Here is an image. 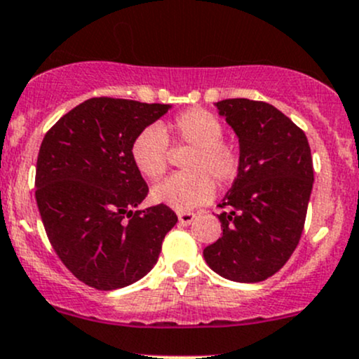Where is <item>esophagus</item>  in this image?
Wrapping results in <instances>:
<instances>
[{
	"label": "esophagus",
	"instance_id": "34e87169",
	"mask_svg": "<svg viewBox=\"0 0 359 359\" xmlns=\"http://www.w3.org/2000/svg\"><path fill=\"white\" fill-rule=\"evenodd\" d=\"M178 220L181 225H190L193 220H195V213L191 212H180L178 213Z\"/></svg>",
	"mask_w": 359,
	"mask_h": 359
}]
</instances>
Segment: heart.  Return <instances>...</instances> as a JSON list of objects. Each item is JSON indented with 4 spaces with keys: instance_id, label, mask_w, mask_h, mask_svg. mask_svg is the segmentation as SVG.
Returning a JSON list of instances; mask_svg holds the SVG:
<instances>
[{
    "instance_id": "1",
    "label": "heart",
    "mask_w": 359,
    "mask_h": 359,
    "mask_svg": "<svg viewBox=\"0 0 359 359\" xmlns=\"http://www.w3.org/2000/svg\"><path fill=\"white\" fill-rule=\"evenodd\" d=\"M169 132L176 142L193 146V152L184 163L187 172L169 176L152 188V200L156 203L168 205L180 212L191 210L213 196L215 184L210 175L219 184H227L239 175V151L222 140L224 126L210 111L190 108L175 116ZM130 156L140 175L151 181L159 180L168 169L166 130H161L158 126L140 130L132 140Z\"/></svg>"
}]
</instances>
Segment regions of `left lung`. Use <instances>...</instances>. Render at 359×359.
Returning a JSON list of instances; mask_svg holds the SVG:
<instances>
[{
	"instance_id": "left-lung-1",
	"label": "left lung",
	"mask_w": 359,
	"mask_h": 359,
	"mask_svg": "<svg viewBox=\"0 0 359 359\" xmlns=\"http://www.w3.org/2000/svg\"><path fill=\"white\" fill-rule=\"evenodd\" d=\"M239 137L241 169L219 215L222 237L203 249L217 275L257 283L283 268L299 245L313 166L304 130L273 104L248 98L215 103Z\"/></svg>"
}]
</instances>
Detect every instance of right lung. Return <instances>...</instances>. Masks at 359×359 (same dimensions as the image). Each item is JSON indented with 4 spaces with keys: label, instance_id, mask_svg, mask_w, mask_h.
<instances>
[{
    "label": "right lung",
    "instance_id": "right-lung-1",
    "mask_svg": "<svg viewBox=\"0 0 359 359\" xmlns=\"http://www.w3.org/2000/svg\"><path fill=\"white\" fill-rule=\"evenodd\" d=\"M171 104L90 98L60 116L40 146L35 200L52 248L79 281L116 290L146 276L178 217L166 205L137 210L147 183L132 140Z\"/></svg>",
    "mask_w": 359,
    "mask_h": 359
}]
</instances>
